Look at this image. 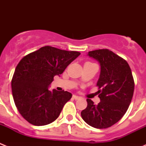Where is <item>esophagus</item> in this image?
Returning <instances> with one entry per match:
<instances>
[{"label":"esophagus","mask_w":146,"mask_h":146,"mask_svg":"<svg viewBox=\"0 0 146 146\" xmlns=\"http://www.w3.org/2000/svg\"><path fill=\"white\" fill-rule=\"evenodd\" d=\"M72 97L74 98V99H75V100H77V99H80V96H77V95H73V96H72Z\"/></svg>","instance_id":"1"}]
</instances>
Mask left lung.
<instances>
[{"instance_id":"left-lung-1","label":"left lung","mask_w":146,"mask_h":146,"mask_svg":"<svg viewBox=\"0 0 146 146\" xmlns=\"http://www.w3.org/2000/svg\"><path fill=\"white\" fill-rule=\"evenodd\" d=\"M101 66L96 86L100 102L94 104L87 99L88 106L81 112L82 119L96 129H106L116 123L124 115L133 96L135 82L126 60L108 49L88 52Z\"/></svg>"}]
</instances>
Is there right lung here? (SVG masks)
Wrapping results in <instances>:
<instances>
[{"instance_id": "obj_1", "label": "right lung", "mask_w": 146, "mask_h": 146, "mask_svg": "<svg viewBox=\"0 0 146 146\" xmlns=\"http://www.w3.org/2000/svg\"><path fill=\"white\" fill-rule=\"evenodd\" d=\"M80 55L77 51L44 46L21 59L11 80L15 105L22 116L34 126H44L59 116L72 94L68 91H50L54 77L61 74Z\"/></svg>"}]
</instances>
